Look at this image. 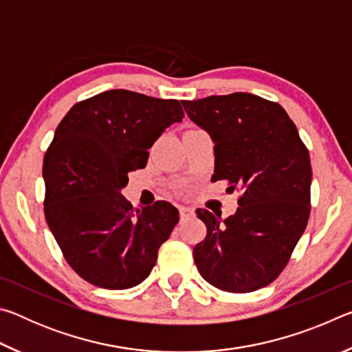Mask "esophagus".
<instances>
[{
  "label": "esophagus",
  "mask_w": 352,
  "mask_h": 352,
  "mask_svg": "<svg viewBox=\"0 0 352 352\" xmlns=\"http://www.w3.org/2000/svg\"><path fill=\"white\" fill-rule=\"evenodd\" d=\"M190 217H194V210H192V208L182 206L180 208V219L184 220V219H190Z\"/></svg>",
  "instance_id": "1"
}]
</instances>
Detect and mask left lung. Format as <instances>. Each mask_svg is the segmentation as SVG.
Returning a JSON list of instances; mask_svg holds the SVG:
<instances>
[{
	"instance_id": "1",
	"label": "left lung",
	"mask_w": 352,
	"mask_h": 352,
	"mask_svg": "<svg viewBox=\"0 0 352 352\" xmlns=\"http://www.w3.org/2000/svg\"><path fill=\"white\" fill-rule=\"evenodd\" d=\"M214 141L212 182L242 195L234 216L197 210L205 241L194 247L200 275L223 292L248 294L275 281L311 214L312 168L295 124L278 102L250 93L182 100Z\"/></svg>"
}]
</instances>
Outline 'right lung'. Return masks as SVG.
I'll return each mask as SVG.
<instances>
[{
  "label": "right lung",
  "mask_w": 352,
  "mask_h": 352,
  "mask_svg": "<svg viewBox=\"0 0 352 352\" xmlns=\"http://www.w3.org/2000/svg\"><path fill=\"white\" fill-rule=\"evenodd\" d=\"M183 109L175 99L110 90L74 104L43 158L45 217L77 275L110 290L148 276L158 248L178 223L169 201L133 208L124 199L129 174Z\"/></svg>",
  "instance_id": "1"
}]
</instances>
